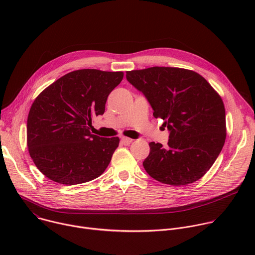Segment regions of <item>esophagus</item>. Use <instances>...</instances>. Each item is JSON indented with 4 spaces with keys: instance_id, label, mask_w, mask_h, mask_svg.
Returning <instances> with one entry per match:
<instances>
[{
    "instance_id": "34e87169",
    "label": "esophagus",
    "mask_w": 255,
    "mask_h": 255,
    "mask_svg": "<svg viewBox=\"0 0 255 255\" xmlns=\"http://www.w3.org/2000/svg\"><path fill=\"white\" fill-rule=\"evenodd\" d=\"M121 142H122V144H124V145H129V144L132 142V139H131V138H128V137H122V138H121Z\"/></svg>"
}]
</instances>
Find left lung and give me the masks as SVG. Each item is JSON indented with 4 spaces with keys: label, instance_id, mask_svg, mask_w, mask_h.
<instances>
[{
    "label": "left lung",
    "instance_id": "1",
    "mask_svg": "<svg viewBox=\"0 0 255 255\" xmlns=\"http://www.w3.org/2000/svg\"><path fill=\"white\" fill-rule=\"evenodd\" d=\"M127 81L150 104L169 131L167 146L150 142L143 161L162 184L184 186L200 179L220 154L226 139L222 99L197 72L154 66L126 72Z\"/></svg>",
    "mask_w": 255,
    "mask_h": 255
}]
</instances>
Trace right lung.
<instances>
[{"label": "right lung", "mask_w": 255, "mask_h": 255, "mask_svg": "<svg viewBox=\"0 0 255 255\" xmlns=\"http://www.w3.org/2000/svg\"><path fill=\"white\" fill-rule=\"evenodd\" d=\"M122 79V71L75 70L35 99L27 120V145L45 176L67 186L87 183L105 171L120 140L94 135L90 127L95 116L104 114L108 96Z\"/></svg>", "instance_id": "right-lung-1"}]
</instances>
